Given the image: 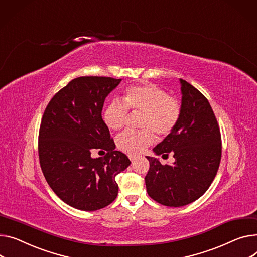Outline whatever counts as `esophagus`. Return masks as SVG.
Returning a JSON list of instances; mask_svg holds the SVG:
<instances>
[{"mask_svg":"<svg viewBox=\"0 0 257 257\" xmlns=\"http://www.w3.org/2000/svg\"><path fill=\"white\" fill-rule=\"evenodd\" d=\"M128 158L131 160V162H133V161H135V159L138 158V157H136L135 155H132V154H129V155H128Z\"/></svg>","mask_w":257,"mask_h":257,"instance_id":"34e87169","label":"esophagus"}]
</instances>
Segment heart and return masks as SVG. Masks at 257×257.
Segmentation results:
<instances>
[{"instance_id": "b5f03b06", "label": "heart", "mask_w": 257, "mask_h": 257, "mask_svg": "<svg viewBox=\"0 0 257 257\" xmlns=\"http://www.w3.org/2000/svg\"><path fill=\"white\" fill-rule=\"evenodd\" d=\"M129 109L142 110L140 130H126L116 138L117 148L128 154L142 153L153 144L155 134L159 138L172 133L180 122L182 105L180 101L166 94L154 83L130 85L126 88L123 100L114 99L105 107L103 119L114 131L121 130L127 123Z\"/></svg>"}]
</instances>
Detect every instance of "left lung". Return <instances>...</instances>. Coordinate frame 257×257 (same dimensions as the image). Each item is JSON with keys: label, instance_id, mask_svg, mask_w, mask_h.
I'll return each instance as SVG.
<instances>
[{"label": "left lung", "instance_id": "1", "mask_svg": "<svg viewBox=\"0 0 257 257\" xmlns=\"http://www.w3.org/2000/svg\"><path fill=\"white\" fill-rule=\"evenodd\" d=\"M181 81L182 115L175 130L153 151L173 165H162L148 157L145 178L151 198L166 207H183L204 194L214 181L221 161V133L215 113L204 97L192 84Z\"/></svg>", "mask_w": 257, "mask_h": 257}]
</instances>
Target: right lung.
<instances>
[{
    "label": "right lung",
    "instance_id": "add662e5",
    "mask_svg": "<svg viewBox=\"0 0 257 257\" xmlns=\"http://www.w3.org/2000/svg\"><path fill=\"white\" fill-rule=\"evenodd\" d=\"M121 79L81 76L61 89L44 110L38 136L42 173L65 203L81 211H97L116 197L115 177L131 163L115 145L102 119L107 95ZM105 152L93 159L91 153Z\"/></svg>",
    "mask_w": 257,
    "mask_h": 257
}]
</instances>
